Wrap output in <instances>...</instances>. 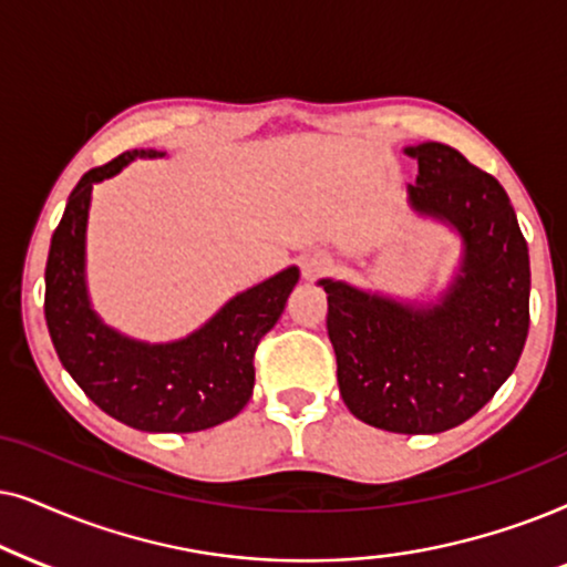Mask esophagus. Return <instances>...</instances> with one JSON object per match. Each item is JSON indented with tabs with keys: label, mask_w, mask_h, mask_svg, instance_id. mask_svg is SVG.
<instances>
[{
	"label": "esophagus",
	"mask_w": 567,
	"mask_h": 567,
	"mask_svg": "<svg viewBox=\"0 0 567 567\" xmlns=\"http://www.w3.org/2000/svg\"><path fill=\"white\" fill-rule=\"evenodd\" d=\"M327 269H329V261L323 259V256H306L303 259V277L306 279H316Z\"/></svg>",
	"instance_id": "34e87169"
}]
</instances>
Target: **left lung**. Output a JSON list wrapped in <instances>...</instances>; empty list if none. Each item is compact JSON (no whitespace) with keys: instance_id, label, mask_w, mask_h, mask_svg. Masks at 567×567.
Wrapping results in <instances>:
<instances>
[{"instance_id":"8db88e82","label":"left lung","mask_w":567,"mask_h":567,"mask_svg":"<svg viewBox=\"0 0 567 567\" xmlns=\"http://www.w3.org/2000/svg\"><path fill=\"white\" fill-rule=\"evenodd\" d=\"M420 165L410 205L464 244L433 306L399 303L337 279L327 329L354 417L389 433H443L477 414L513 373L529 334V248L497 178L441 142L406 147Z\"/></svg>"}]
</instances>
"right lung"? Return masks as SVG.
<instances>
[{
    "label": "right lung",
    "mask_w": 567,
    "mask_h": 567,
    "mask_svg": "<svg viewBox=\"0 0 567 567\" xmlns=\"http://www.w3.org/2000/svg\"><path fill=\"white\" fill-rule=\"evenodd\" d=\"M161 155L130 150L87 171L72 188L51 236L43 311L66 373L105 414L147 433H196L236 417L251 399L254 352L282 316L300 271L288 267L240 292L178 342L147 344L105 327L90 308L85 285L90 194L134 157Z\"/></svg>",
    "instance_id": "add662e5"
}]
</instances>
